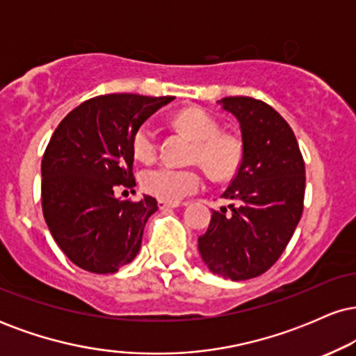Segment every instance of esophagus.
Returning <instances> with one entry per match:
<instances>
[{"mask_svg": "<svg viewBox=\"0 0 356 356\" xmlns=\"http://www.w3.org/2000/svg\"><path fill=\"white\" fill-rule=\"evenodd\" d=\"M179 204L177 202H165V201H161L159 199V209L165 211V209H174V207H177Z\"/></svg>", "mask_w": 356, "mask_h": 356, "instance_id": "obj_1", "label": "esophagus"}]
</instances>
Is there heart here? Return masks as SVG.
Wrapping results in <instances>:
<instances>
[{"label":"heart","mask_w":356,"mask_h":356,"mask_svg":"<svg viewBox=\"0 0 356 356\" xmlns=\"http://www.w3.org/2000/svg\"><path fill=\"white\" fill-rule=\"evenodd\" d=\"M175 125L195 140L192 162L201 164L214 179L234 175L243 161V144L238 137L220 134V125L202 108H186L175 115ZM132 152L138 161L149 162L157 155V132L150 122H144L132 136ZM145 192L165 202H179L195 194L204 186L202 175L194 169L157 165L147 169L140 177Z\"/></svg>","instance_id":"1"}]
</instances>
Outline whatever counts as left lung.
Instances as JSON below:
<instances>
[{"mask_svg":"<svg viewBox=\"0 0 356 356\" xmlns=\"http://www.w3.org/2000/svg\"><path fill=\"white\" fill-rule=\"evenodd\" d=\"M218 104L238 118L243 161L212 211L199 252L224 280L243 281L266 273L283 254L303 212L305 162L291 127L275 108L251 97Z\"/></svg>","mask_w":356,"mask_h":356,"instance_id":"8db88e82","label":"left lung"}]
</instances>
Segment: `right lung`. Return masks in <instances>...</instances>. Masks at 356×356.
Masks as SVG:
<instances>
[{"label": "right lung", "mask_w": 356, "mask_h": 356, "mask_svg": "<svg viewBox=\"0 0 356 356\" xmlns=\"http://www.w3.org/2000/svg\"><path fill=\"white\" fill-rule=\"evenodd\" d=\"M172 100L100 95L73 108L53 132L42 161L43 216L61 251L85 271L117 273L140 251L157 201L150 195L125 201L115 191L136 186V129Z\"/></svg>", "instance_id": "obj_1"}]
</instances>
